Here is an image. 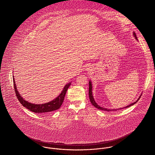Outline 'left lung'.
<instances>
[{
  "label": "left lung",
  "instance_id": "left-lung-1",
  "mask_svg": "<svg viewBox=\"0 0 155 155\" xmlns=\"http://www.w3.org/2000/svg\"><path fill=\"white\" fill-rule=\"evenodd\" d=\"M133 35L134 36V38H136V39L137 40V36H136V33H135L134 32H133ZM88 94H89V97H90V101H91V104H92L94 107H96L97 108H98V109H99V110H104V111H116V110H119L123 109V108H125L130 107L132 105H133V104H134L135 103H136L138 101V100L140 99V97H139V98L137 100V101H135V102H134L133 103H131L130 105H129V106H126V107L120 108H118V109H112V110H110V109H108V108H106L100 107V106H98V105L95 103V100H94V98H93V94H92V84H91V81H89V91H88Z\"/></svg>",
  "mask_w": 155,
  "mask_h": 155
}]
</instances>
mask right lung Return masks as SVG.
Listing matches in <instances>:
<instances>
[{"mask_svg": "<svg viewBox=\"0 0 155 155\" xmlns=\"http://www.w3.org/2000/svg\"><path fill=\"white\" fill-rule=\"evenodd\" d=\"M14 77H13V86L15 88V91L16 93V95L19 100V102L24 107L28 108L29 110L34 112L35 113H48V112H51L53 111H55L56 110H58L60 108V107L61 106L64 100L65 94L67 93V91L68 88H69L70 85H71V83L67 84L63 90L61 91V94L58 95L56 98L54 99L52 101H51L48 103H45V104H32L31 103L28 102L27 101L25 100L22 95L19 94L18 92L17 88H16V85L15 84V81L14 80Z\"/></svg>", "mask_w": 155, "mask_h": 155, "instance_id": "add662e5", "label": "right lung"}]
</instances>
